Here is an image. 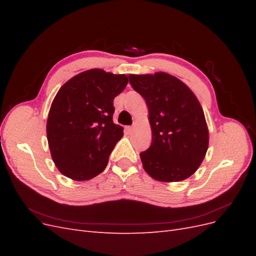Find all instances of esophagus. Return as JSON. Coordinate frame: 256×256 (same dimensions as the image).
<instances>
[{
	"label": "esophagus",
	"mask_w": 256,
	"mask_h": 256,
	"mask_svg": "<svg viewBox=\"0 0 256 256\" xmlns=\"http://www.w3.org/2000/svg\"><path fill=\"white\" fill-rule=\"evenodd\" d=\"M134 128L132 126H128V127H126V130L128 131L129 134H132V132H134Z\"/></svg>",
	"instance_id": "esophagus-1"
}]
</instances>
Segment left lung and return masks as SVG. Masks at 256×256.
<instances>
[{
	"label": "left lung",
	"mask_w": 256,
	"mask_h": 256,
	"mask_svg": "<svg viewBox=\"0 0 256 256\" xmlns=\"http://www.w3.org/2000/svg\"><path fill=\"white\" fill-rule=\"evenodd\" d=\"M129 81L148 108L152 140L140 157L154 180H187L202 164L209 144L203 108L187 85L166 72L129 74Z\"/></svg>",
	"instance_id": "1"
}]
</instances>
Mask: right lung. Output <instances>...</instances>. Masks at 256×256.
Instances as JSON below:
<instances>
[{"label":"right lung","instance_id":"add662e5","mask_svg":"<svg viewBox=\"0 0 256 256\" xmlns=\"http://www.w3.org/2000/svg\"><path fill=\"white\" fill-rule=\"evenodd\" d=\"M128 84L126 74L94 68L68 80L54 97L47 120L51 157L72 180H88L106 168L124 136L113 122V100Z\"/></svg>","mask_w":256,"mask_h":256}]
</instances>
